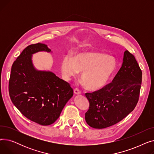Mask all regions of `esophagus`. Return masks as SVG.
I'll list each match as a JSON object with an SVG mask.
<instances>
[{
	"label": "esophagus",
	"instance_id": "34e87169",
	"mask_svg": "<svg viewBox=\"0 0 154 154\" xmlns=\"http://www.w3.org/2000/svg\"><path fill=\"white\" fill-rule=\"evenodd\" d=\"M74 94H76V95H79V94H81V91H80L79 88H75V89L74 90Z\"/></svg>",
	"mask_w": 154,
	"mask_h": 154
}]
</instances>
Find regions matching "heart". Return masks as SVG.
Segmentation results:
<instances>
[{
  "mask_svg": "<svg viewBox=\"0 0 154 154\" xmlns=\"http://www.w3.org/2000/svg\"><path fill=\"white\" fill-rule=\"evenodd\" d=\"M116 67V61L111 57L95 52L79 53L73 60L65 57L60 63L65 79L69 80L78 72H82L80 79L85 88L91 91L100 89L106 85Z\"/></svg>",
  "mask_w": 154,
  "mask_h": 154,
  "instance_id": "b5f03b06",
  "label": "heart"
}]
</instances>
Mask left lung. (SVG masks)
I'll return each instance as SVG.
<instances>
[{
    "label": "left lung",
    "mask_w": 154,
    "mask_h": 154,
    "mask_svg": "<svg viewBox=\"0 0 154 154\" xmlns=\"http://www.w3.org/2000/svg\"><path fill=\"white\" fill-rule=\"evenodd\" d=\"M142 72L135 57L127 50L122 67L112 82L100 89L85 93L89 108L87 124L95 128L115 125L134 110L139 101Z\"/></svg>",
    "instance_id": "left-lung-1"
}]
</instances>
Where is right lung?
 I'll list each match as a JSON object with an SVG mask.
<instances>
[{
  "label": "right lung",
  "mask_w": 154,
  "mask_h": 154,
  "mask_svg": "<svg viewBox=\"0 0 154 154\" xmlns=\"http://www.w3.org/2000/svg\"><path fill=\"white\" fill-rule=\"evenodd\" d=\"M50 52L41 43L27 46L12 64L9 92L14 106L28 119L42 125L54 123L73 96L70 84L49 71L36 70L32 55Z\"/></svg>",
  "instance_id": "right-lung-1"
}]
</instances>
